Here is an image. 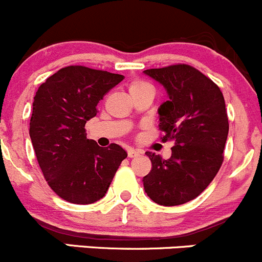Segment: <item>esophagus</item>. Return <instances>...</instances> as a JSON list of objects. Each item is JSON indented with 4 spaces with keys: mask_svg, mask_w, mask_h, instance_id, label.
I'll list each match as a JSON object with an SVG mask.
<instances>
[{
    "mask_svg": "<svg viewBox=\"0 0 262 262\" xmlns=\"http://www.w3.org/2000/svg\"><path fill=\"white\" fill-rule=\"evenodd\" d=\"M141 150H138V149H134V148H129L128 149V156L129 157H137V156H139L141 155Z\"/></svg>",
    "mask_w": 262,
    "mask_h": 262,
    "instance_id": "1",
    "label": "esophagus"
}]
</instances>
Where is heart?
Listing matches in <instances>:
<instances>
[{
    "label": "heart",
    "instance_id": "obj_1",
    "mask_svg": "<svg viewBox=\"0 0 262 262\" xmlns=\"http://www.w3.org/2000/svg\"><path fill=\"white\" fill-rule=\"evenodd\" d=\"M141 84H144V82H134L130 87H136V86H141Z\"/></svg>",
    "mask_w": 262,
    "mask_h": 262
}]
</instances>
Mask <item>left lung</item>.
<instances>
[{"label": "left lung", "mask_w": 262, "mask_h": 262, "mask_svg": "<svg viewBox=\"0 0 262 262\" xmlns=\"http://www.w3.org/2000/svg\"><path fill=\"white\" fill-rule=\"evenodd\" d=\"M144 75L167 92V101L158 107V126L165 134L162 141L175 142L168 160L146 153L152 170L143 179L144 190L160 205L185 204L207 189L223 162L229 129L223 94L187 64L152 68Z\"/></svg>", "instance_id": "obj_1"}]
</instances>
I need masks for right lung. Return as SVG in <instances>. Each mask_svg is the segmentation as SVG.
<instances>
[{
    "mask_svg": "<svg viewBox=\"0 0 262 262\" xmlns=\"http://www.w3.org/2000/svg\"><path fill=\"white\" fill-rule=\"evenodd\" d=\"M123 80L106 71L68 66L36 91L29 134L47 182L67 202L91 204L104 198L128 156L115 143L100 147L84 130L100 100Z\"/></svg>",
    "mask_w": 262,
    "mask_h": 262,
    "instance_id": "1",
    "label": "right lung"
}]
</instances>
